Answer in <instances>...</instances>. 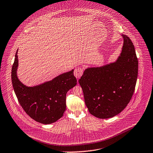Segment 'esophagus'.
I'll return each mask as SVG.
<instances>
[{
	"mask_svg": "<svg viewBox=\"0 0 153 153\" xmlns=\"http://www.w3.org/2000/svg\"><path fill=\"white\" fill-rule=\"evenodd\" d=\"M83 73H84V68H83L81 66H79V67H77V68L75 69L74 72V76L77 79H79L82 76Z\"/></svg>",
	"mask_w": 153,
	"mask_h": 153,
	"instance_id": "34e87169",
	"label": "esophagus"
}]
</instances>
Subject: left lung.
Listing matches in <instances>:
<instances>
[{
  "mask_svg": "<svg viewBox=\"0 0 153 153\" xmlns=\"http://www.w3.org/2000/svg\"><path fill=\"white\" fill-rule=\"evenodd\" d=\"M122 36L124 43L117 62L87 68L79 80L89 112L98 118H112L122 112L135 90L138 59L131 39Z\"/></svg>",
  "mask_w": 153,
  "mask_h": 153,
  "instance_id": "left-lung-1",
  "label": "left lung"
}]
</instances>
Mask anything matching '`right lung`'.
<instances>
[{
    "instance_id": "add662e5",
    "label": "right lung",
    "mask_w": 153,
    "mask_h": 153,
    "mask_svg": "<svg viewBox=\"0 0 153 153\" xmlns=\"http://www.w3.org/2000/svg\"><path fill=\"white\" fill-rule=\"evenodd\" d=\"M18 66L16 52L11 69V80L18 102L25 113L36 121L45 124L62 118L66 110V93L76 85L74 69L45 84L27 87L17 77Z\"/></svg>"
}]
</instances>
